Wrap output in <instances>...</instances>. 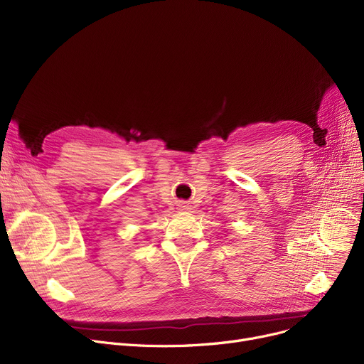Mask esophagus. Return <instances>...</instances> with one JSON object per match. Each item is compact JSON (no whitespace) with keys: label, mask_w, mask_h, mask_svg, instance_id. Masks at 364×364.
<instances>
[{"label":"esophagus","mask_w":364,"mask_h":364,"mask_svg":"<svg viewBox=\"0 0 364 364\" xmlns=\"http://www.w3.org/2000/svg\"><path fill=\"white\" fill-rule=\"evenodd\" d=\"M177 208L180 209V211H188V209H190V203L186 202V200H178Z\"/></svg>","instance_id":"34e87169"}]
</instances>
